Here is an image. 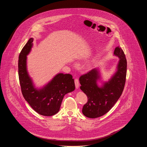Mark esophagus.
<instances>
[{
  "instance_id": "esophagus-1",
  "label": "esophagus",
  "mask_w": 147,
  "mask_h": 147,
  "mask_svg": "<svg viewBox=\"0 0 147 147\" xmlns=\"http://www.w3.org/2000/svg\"><path fill=\"white\" fill-rule=\"evenodd\" d=\"M75 85H76V89H78L79 87V81H78V79H75Z\"/></svg>"
}]
</instances>
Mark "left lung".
Masks as SVG:
<instances>
[{
    "label": "left lung",
    "mask_w": 147,
    "mask_h": 147,
    "mask_svg": "<svg viewBox=\"0 0 147 147\" xmlns=\"http://www.w3.org/2000/svg\"><path fill=\"white\" fill-rule=\"evenodd\" d=\"M113 56L119 58L116 70L111 78L106 82L101 79L98 68H95L79 78L80 89L87 97L88 102L83 107L85 116L95 119L101 117L109 112L120 98L126 82L127 61L124 52L117 47ZM101 81V86L97 82Z\"/></svg>",
    "instance_id": "obj_1"
}]
</instances>
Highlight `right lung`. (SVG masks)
I'll list each match as a JSON object with an SVG mask.
<instances>
[{"mask_svg": "<svg viewBox=\"0 0 147 147\" xmlns=\"http://www.w3.org/2000/svg\"><path fill=\"white\" fill-rule=\"evenodd\" d=\"M30 38L20 53L18 61L19 78L23 96L38 114L51 116L58 113L64 95L75 90L74 80L69 74L58 73L42 88L35 86L27 68V56L33 46Z\"/></svg>", "mask_w": 147, "mask_h": 147, "instance_id": "right-lung-1", "label": "right lung"}]
</instances>
